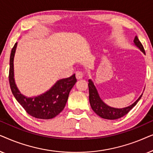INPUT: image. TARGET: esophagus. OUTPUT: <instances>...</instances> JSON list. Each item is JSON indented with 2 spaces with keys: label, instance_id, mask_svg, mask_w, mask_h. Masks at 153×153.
Instances as JSON below:
<instances>
[{
  "label": "esophagus",
  "instance_id": "1",
  "mask_svg": "<svg viewBox=\"0 0 153 153\" xmlns=\"http://www.w3.org/2000/svg\"><path fill=\"white\" fill-rule=\"evenodd\" d=\"M83 76V74L81 72H77L76 73V79H78V80L82 79Z\"/></svg>",
  "mask_w": 153,
  "mask_h": 153
}]
</instances>
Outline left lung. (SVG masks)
<instances>
[{"label": "left lung", "mask_w": 153, "mask_h": 153, "mask_svg": "<svg viewBox=\"0 0 153 153\" xmlns=\"http://www.w3.org/2000/svg\"><path fill=\"white\" fill-rule=\"evenodd\" d=\"M134 45L143 52L144 54L145 53V50L144 48L139 41V38L137 36L135 37L134 39ZM88 88H89V101L90 104L92 109L94 111L95 114H97L98 116L101 117L102 118L108 119V120H115V119L120 118L121 117L125 116V115L128 114L129 111L132 109V108L134 106L137 102L139 101L142 97V95L138 98V100L136 101L134 103H133L131 105L127 106V107L123 108H113L111 106L106 105L104 102L101 100L99 94L97 93V89L93 81L91 79L88 80Z\"/></svg>", "instance_id": "obj_1"}]
</instances>
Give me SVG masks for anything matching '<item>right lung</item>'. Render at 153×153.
Returning a JSON list of instances; mask_svg holds the SVG:
<instances>
[{"label":"right lung","mask_w":153,"mask_h":153,"mask_svg":"<svg viewBox=\"0 0 153 153\" xmlns=\"http://www.w3.org/2000/svg\"><path fill=\"white\" fill-rule=\"evenodd\" d=\"M17 42L12 49L10 58L9 81L12 93L31 116L39 119H51L63 110L68 101L69 93L76 82L75 74L69 78L58 81L51 89L37 97H27L19 91L14 79V57Z\"/></svg>","instance_id":"1"}]
</instances>
